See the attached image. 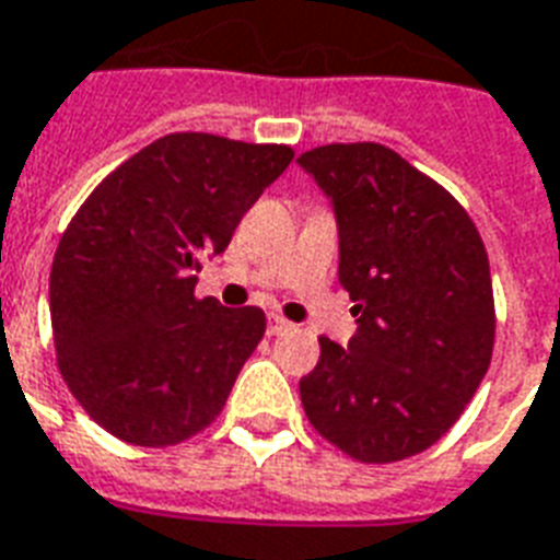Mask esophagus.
<instances>
[{
    "label": "esophagus",
    "mask_w": 560,
    "mask_h": 560,
    "mask_svg": "<svg viewBox=\"0 0 560 560\" xmlns=\"http://www.w3.org/2000/svg\"><path fill=\"white\" fill-rule=\"evenodd\" d=\"M290 328V323L284 317H279V314H270V317H267V331H270V335H281V331H288Z\"/></svg>",
    "instance_id": "1"
}]
</instances>
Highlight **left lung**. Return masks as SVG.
<instances>
[{"mask_svg":"<svg viewBox=\"0 0 560 560\" xmlns=\"http://www.w3.org/2000/svg\"><path fill=\"white\" fill-rule=\"evenodd\" d=\"M331 202L337 279L355 302L347 349L319 337L299 394L311 425L364 464L411 458L450 432L493 355L485 243L438 182L378 143L296 158Z\"/></svg>","mask_w":560,"mask_h":560,"instance_id":"1","label":"left lung"}]
</instances>
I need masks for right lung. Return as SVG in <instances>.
Instances as JSON below:
<instances>
[{
	"mask_svg": "<svg viewBox=\"0 0 560 560\" xmlns=\"http://www.w3.org/2000/svg\"><path fill=\"white\" fill-rule=\"evenodd\" d=\"M290 161L293 149L276 143L166 135L72 217L55 252L49 314L63 382L105 432L173 446L223 411L267 319L255 305L196 299L194 272L225 252Z\"/></svg>",
	"mask_w": 560,
	"mask_h": 560,
	"instance_id": "1",
	"label": "right lung"
}]
</instances>
